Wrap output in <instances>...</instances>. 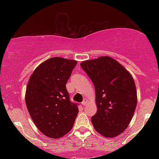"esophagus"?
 <instances>
[{
	"label": "esophagus",
	"instance_id": "1",
	"mask_svg": "<svg viewBox=\"0 0 159 159\" xmlns=\"http://www.w3.org/2000/svg\"><path fill=\"white\" fill-rule=\"evenodd\" d=\"M87 98H84V101L81 102L82 105H84V106H85V105H87Z\"/></svg>",
	"mask_w": 159,
	"mask_h": 159
}]
</instances>
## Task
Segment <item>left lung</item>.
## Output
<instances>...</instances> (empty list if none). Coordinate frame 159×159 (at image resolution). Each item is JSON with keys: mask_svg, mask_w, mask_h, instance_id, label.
<instances>
[{"mask_svg": "<svg viewBox=\"0 0 159 159\" xmlns=\"http://www.w3.org/2000/svg\"><path fill=\"white\" fill-rule=\"evenodd\" d=\"M96 90L97 112L91 117L102 135L114 138L129 126L137 106V90L132 75L114 58L99 57L81 63Z\"/></svg>", "mask_w": 159, "mask_h": 159, "instance_id": "1", "label": "left lung"}]
</instances>
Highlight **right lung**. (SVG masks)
Masks as SVG:
<instances>
[{"label": "right lung", "mask_w": 159, "mask_h": 159, "mask_svg": "<svg viewBox=\"0 0 159 159\" xmlns=\"http://www.w3.org/2000/svg\"><path fill=\"white\" fill-rule=\"evenodd\" d=\"M76 64L74 60L52 57L36 67L27 83V110L36 126L48 138H61L74 125L78 105L70 102L66 84Z\"/></svg>", "instance_id": "right-lung-1"}]
</instances>
